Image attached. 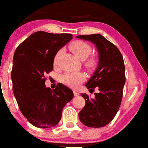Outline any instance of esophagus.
<instances>
[{"label":"esophagus","instance_id":"obj_1","mask_svg":"<svg viewBox=\"0 0 148 148\" xmlns=\"http://www.w3.org/2000/svg\"><path fill=\"white\" fill-rule=\"evenodd\" d=\"M74 96H79V92H77L76 90H74Z\"/></svg>","mask_w":148,"mask_h":148}]
</instances>
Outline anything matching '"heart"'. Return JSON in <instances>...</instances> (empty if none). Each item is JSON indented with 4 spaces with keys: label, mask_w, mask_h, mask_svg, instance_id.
<instances>
[{
    "label": "heart",
    "mask_w": 148,
    "mask_h": 148,
    "mask_svg": "<svg viewBox=\"0 0 148 148\" xmlns=\"http://www.w3.org/2000/svg\"><path fill=\"white\" fill-rule=\"evenodd\" d=\"M69 49L79 59H85L84 64L89 69H93L98 65V58L92 53V46L86 41L82 40H76L69 45ZM62 50H59L53 59V64H56ZM84 75L82 73L67 72L62 76V81L64 84L71 87H77L80 83L82 82Z\"/></svg>",
    "instance_id": "1"
}]
</instances>
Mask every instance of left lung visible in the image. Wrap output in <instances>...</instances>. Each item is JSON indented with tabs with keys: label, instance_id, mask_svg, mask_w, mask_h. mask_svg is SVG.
Returning a JSON list of instances; mask_svg holds the SVG:
<instances>
[{
	"label": "left lung",
	"instance_id": "1",
	"mask_svg": "<svg viewBox=\"0 0 148 148\" xmlns=\"http://www.w3.org/2000/svg\"><path fill=\"white\" fill-rule=\"evenodd\" d=\"M77 37L93 42L99 56V66L86 84L90 93L95 92V88L99 92L95 93L94 98L86 94L82 95L86 102L79 117L86 126L102 127L114 119L122 102L126 79L123 57L118 48L100 34Z\"/></svg>",
	"mask_w": 148,
	"mask_h": 148
}]
</instances>
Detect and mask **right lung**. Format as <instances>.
<instances>
[{
	"label": "right lung",
	"mask_w": 148,
	"mask_h": 148,
	"mask_svg": "<svg viewBox=\"0 0 148 148\" xmlns=\"http://www.w3.org/2000/svg\"><path fill=\"white\" fill-rule=\"evenodd\" d=\"M72 36L39 31L15 51L11 71L13 94L22 114L37 127L57 125L63 108L74 97L72 90L62 84L58 83L53 90L45 86L46 74L53 70L55 55Z\"/></svg>",
	"instance_id": "obj_1"
}]
</instances>
